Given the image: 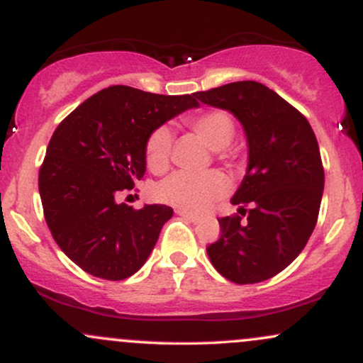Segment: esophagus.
Wrapping results in <instances>:
<instances>
[{
	"label": "esophagus",
	"instance_id": "obj_1",
	"mask_svg": "<svg viewBox=\"0 0 363 363\" xmlns=\"http://www.w3.org/2000/svg\"><path fill=\"white\" fill-rule=\"evenodd\" d=\"M176 213L179 215V216H182V218H186V220H191V222H194V223H198L199 220V216L198 215H194V213H189V211H186V210H176Z\"/></svg>",
	"mask_w": 363,
	"mask_h": 363
}]
</instances>
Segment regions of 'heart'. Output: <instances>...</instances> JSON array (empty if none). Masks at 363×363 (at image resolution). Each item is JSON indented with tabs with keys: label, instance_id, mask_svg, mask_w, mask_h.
<instances>
[{
	"label": "heart",
	"instance_id": "1",
	"mask_svg": "<svg viewBox=\"0 0 363 363\" xmlns=\"http://www.w3.org/2000/svg\"><path fill=\"white\" fill-rule=\"evenodd\" d=\"M191 131L215 152H223L235 136V123L227 111L210 109L186 119ZM172 153V133L167 126L157 128L145 145V158L152 172L162 174L169 169ZM228 182L218 170L203 174L177 172L158 186V198L167 205L189 213H199L227 193Z\"/></svg>",
	"mask_w": 363,
	"mask_h": 363
}]
</instances>
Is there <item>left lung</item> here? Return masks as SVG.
<instances>
[{
  "mask_svg": "<svg viewBox=\"0 0 363 363\" xmlns=\"http://www.w3.org/2000/svg\"><path fill=\"white\" fill-rule=\"evenodd\" d=\"M194 97L232 112L249 148L247 172L230 199L246 220L220 218L222 235L206 247L208 257L227 280L264 281L302 252L318 223L324 189L318 140L309 121L262 83L234 82Z\"/></svg>",
  "mask_w": 363,
  "mask_h": 363,
  "instance_id": "1",
  "label": "left lung"
}]
</instances>
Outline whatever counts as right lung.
<instances>
[{
    "label": "right lung",
    "instance_id": "1",
    "mask_svg": "<svg viewBox=\"0 0 363 363\" xmlns=\"http://www.w3.org/2000/svg\"><path fill=\"white\" fill-rule=\"evenodd\" d=\"M191 107H198L193 95L114 85L56 128L39 170V193L54 240L83 272L118 281L148 259L172 208L135 210L118 205L116 196L143 179L152 131Z\"/></svg>",
    "mask_w": 363,
    "mask_h": 363
}]
</instances>
